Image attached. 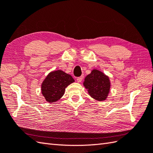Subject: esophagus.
Instances as JSON below:
<instances>
[{
  "label": "esophagus",
  "mask_w": 153,
  "mask_h": 153,
  "mask_svg": "<svg viewBox=\"0 0 153 153\" xmlns=\"http://www.w3.org/2000/svg\"><path fill=\"white\" fill-rule=\"evenodd\" d=\"M83 76H81V77H77V83L82 82V80H83Z\"/></svg>",
  "instance_id": "34e87169"
}]
</instances>
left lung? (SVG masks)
<instances>
[{
    "label": "left lung",
    "mask_w": 153,
    "mask_h": 153,
    "mask_svg": "<svg viewBox=\"0 0 153 153\" xmlns=\"http://www.w3.org/2000/svg\"><path fill=\"white\" fill-rule=\"evenodd\" d=\"M83 85L89 95L98 101L107 100L111 85L109 77L97 69L92 70L85 77Z\"/></svg>",
    "instance_id": "left-lung-1"
}]
</instances>
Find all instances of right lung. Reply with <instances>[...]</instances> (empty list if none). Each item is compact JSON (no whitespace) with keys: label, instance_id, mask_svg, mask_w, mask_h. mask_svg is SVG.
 Instances as JSON below:
<instances>
[{"label":"right lung","instance_id":"right-lung-1","mask_svg":"<svg viewBox=\"0 0 153 153\" xmlns=\"http://www.w3.org/2000/svg\"><path fill=\"white\" fill-rule=\"evenodd\" d=\"M74 82L71 75L61 70L50 71L41 84L42 95L47 102H56L64 95L65 88Z\"/></svg>","mask_w":153,"mask_h":153}]
</instances>
